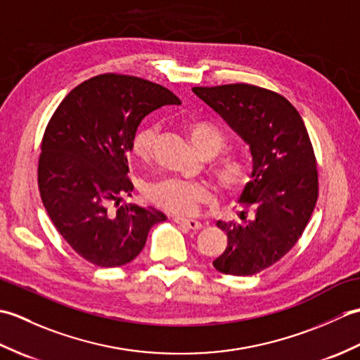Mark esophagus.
Returning a JSON list of instances; mask_svg holds the SVG:
<instances>
[{
  "label": "esophagus",
  "mask_w": 360,
  "mask_h": 360,
  "mask_svg": "<svg viewBox=\"0 0 360 360\" xmlns=\"http://www.w3.org/2000/svg\"><path fill=\"white\" fill-rule=\"evenodd\" d=\"M173 221H174V223L181 224V226L192 229V231H200V229L202 227V224L200 223V221L192 219V218H181V217H174V218H173Z\"/></svg>",
  "instance_id": "obj_1"
}]
</instances>
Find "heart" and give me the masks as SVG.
<instances>
[{"instance_id":"obj_1","label":"heart","mask_w":360,"mask_h":360,"mask_svg":"<svg viewBox=\"0 0 360 360\" xmlns=\"http://www.w3.org/2000/svg\"><path fill=\"white\" fill-rule=\"evenodd\" d=\"M188 137L200 153L213 156L226 143V136L215 124L204 119H192L186 124ZM156 127L145 125L133 139V153L139 159H148L156 137ZM218 186L226 192H241L248 186L252 174L250 160L243 155H226L213 167ZM151 202L172 213H192L200 204L209 202L212 193L209 186L201 181H187L181 178H164L151 182L147 188Z\"/></svg>"}]
</instances>
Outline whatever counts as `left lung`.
I'll return each instance as SVG.
<instances>
[{"mask_svg": "<svg viewBox=\"0 0 360 360\" xmlns=\"http://www.w3.org/2000/svg\"><path fill=\"white\" fill-rule=\"evenodd\" d=\"M193 93L241 136L254 162L240 196L243 223H217L227 248L213 266L240 277L258 274L295 246L314 212L319 178L309 134L298 111L274 91L232 83Z\"/></svg>", "mask_w": 360, "mask_h": 360, "instance_id": "1", "label": "left lung"}]
</instances>
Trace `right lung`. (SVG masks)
<instances>
[{
	"instance_id": "right-lung-1",
	"label": "right lung",
	"mask_w": 360,
	"mask_h": 360,
	"mask_svg": "<svg viewBox=\"0 0 360 360\" xmlns=\"http://www.w3.org/2000/svg\"><path fill=\"white\" fill-rule=\"evenodd\" d=\"M179 103L158 83L102 74L75 86L52 114L38 158V188L53 226L86 262H133L150 229L167 219L155 207L119 201L133 192L128 155L137 127L151 111Z\"/></svg>"
}]
</instances>
